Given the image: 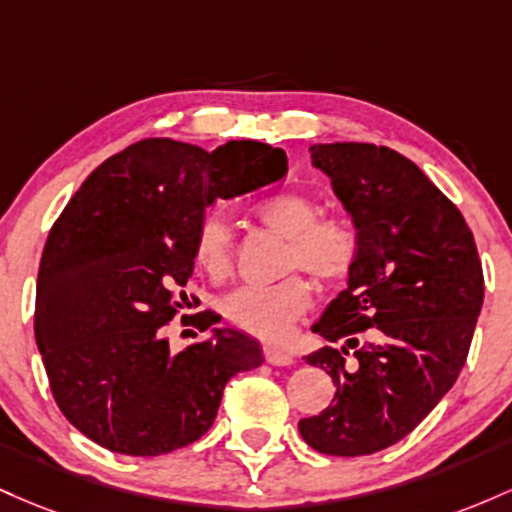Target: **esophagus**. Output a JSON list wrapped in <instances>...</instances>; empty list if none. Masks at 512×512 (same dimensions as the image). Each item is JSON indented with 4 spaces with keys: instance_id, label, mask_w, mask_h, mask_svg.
Listing matches in <instances>:
<instances>
[{
    "instance_id": "esophagus-1",
    "label": "esophagus",
    "mask_w": 512,
    "mask_h": 512,
    "mask_svg": "<svg viewBox=\"0 0 512 512\" xmlns=\"http://www.w3.org/2000/svg\"><path fill=\"white\" fill-rule=\"evenodd\" d=\"M263 358H266V363L278 365V367H287L295 363L292 353H287V350L275 348V346H263Z\"/></svg>"
}]
</instances>
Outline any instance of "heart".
Instances as JSON below:
<instances>
[{
  "instance_id": "1",
  "label": "heart",
  "mask_w": 512,
  "mask_h": 512,
  "mask_svg": "<svg viewBox=\"0 0 512 512\" xmlns=\"http://www.w3.org/2000/svg\"><path fill=\"white\" fill-rule=\"evenodd\" d=\"M256 215L263 225L287 237L285 271L302 268L319 283L333 285L346 280L358 263L360 237L355 227L341 217H319L321 205L312 195L300 191L271 195L258 203ZM193 256L212 280L232 273L234 234L225 217L208 212L200 220ZM309 304L312 287L295 273L275 285L237 287L222 297L220 312L234 329L263 341H280Z\"/></svg>"
}]
</instances>
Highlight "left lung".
<instances>
[{"instance_id": "left-lung-1", "label": "left lung", "mask_w": 512, "mask_h": 512, "mask_svg": "<svg viewBox=\"0 0 512 512\" xmlns=\"http://www.w3.org/2000/svg\"><path fill=\"white\" fill-rule=\"evenodd\" d=\"M309 152L353 217L360 254L348 287L312 326L343 346L307 355L336 394L302 418L300 435L321 455H372L406 438L457 382L484 271L462 212L411 159L367 142Z\"/></svg>"}]
</instances>
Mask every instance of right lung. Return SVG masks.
<instances>
[{
	"label": "right lung",
	"mask_w": 512,
	"mask_h": 512,
	"mask_svg": "<svg viewBox=\"0 0 512 512\" xmlns=\"http://www.w3.org/2000/svg\"><path fill=\"white\" fill-rule=\"evenodd\" d=\"M285 174L283 149L263 142L205 152L149 137L106 159L72 195L40 256L33 319L50 392L79 433L132 457L166 455L208 433L225 384L263 363L261 346L215 329L171 353L164 326L191 307L183 285L205 208ZM198 317L200 331L220 321L210 309Z\"/></svg>",
	"instance_id": "1"
}]
</instances>
